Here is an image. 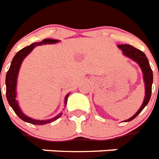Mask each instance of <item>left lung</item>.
<instances>
[{"mask_svg":"<svg viewBox=\"0 0 159 159\" xmlns=\"http://www.w3.org/2000/svg\"><path fill=\"white\" fill-rule=\"evenodd\" d=\"M117 47L119 49L122 51L123 55L133 60L134 61H135L137 64L139 65L142 70V73H143L144 89H145V96H144V99L143 101L141 107H139V109L134 115L132 116L131 117L127 119V120H124V122H128V121H130L136 117L141 112L142 110L147 106V104L149 102L151 93H152V84H153V71H152L150 66H149L148 58L146 57L145 54L142 51L139 50V49H137V48H134L133 46L129 45V44H119V45H117Z\"/></svg>","mask_w":159,"mask_h":159,"instance_id":"obj_1","label":"left lung"}]
</instances>
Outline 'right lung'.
<instances>
[{
	"instance_id": "add662e5",
	"label": "right lung",
	"mask_w": 159,
	"mask_h": 159,
	"mask_svg": "<svg viewBox=\"0 0 159 159\" xmlns=\"http://www.w3.org/2000/svg\"><path fill=\"white\" fill-rule=\"evenodd\" d=\"M59 43V40L57 39H46L43 40L40 43H34L31 45L27 46L20 51H19L15 56L14 57L12 61H11V66L10 69L7 71L6 77V98L8 101L10 106L12 107L15 113L17 114V116L20 119H22L24 121H26L28 123L33 124V125H46L48 123H51L54 121V120H57L60 116H61L62 113L58 114L57 116H56L55 117L52 118V119H48V120H36V119H33V118L29 117L28 116L25 115L20 109L18 101L16 99L17 94H16V87H17V79L18 75H19V72H20V66L22 64L23 61L25 59L29 53L31 52L32 51L34 50V48L37 46L45 45V44H54ZM1 86V85H0ZM70 93L66 95L65 97V102L64 106H66L67 104V98L69 97Z\"/></svg>"
}]
</instances>
